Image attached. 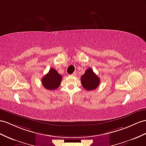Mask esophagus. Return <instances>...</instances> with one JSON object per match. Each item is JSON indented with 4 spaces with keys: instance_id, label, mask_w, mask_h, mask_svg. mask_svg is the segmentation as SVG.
Returning <instances> with one entry per match:
<instances>
[{
    "instance_id": "obj_1",
    "label": "esophagus",
    "mask_w": 146,
    "mask_h": 146,
    "mask_svg": "<svg viewBox=\"0 0 146 146\" xmlns=\"http://www.w3.org/2000/svg\"><path fill=\"white\" fill-rule=\"evenodd\" d=\"M76 72H74L73 74H72V76H76Z\"/></svg>"
}]
</instances>
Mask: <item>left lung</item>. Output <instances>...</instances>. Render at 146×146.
I'll list each match as a JSON object with an SVG mask.
<instances>
[{
	"instance_id": "8db88e82",
	"label": "left lung",
	"mask_w": 146,
	"mask_h": 146,
	"mask_svg": "<svg viewBox=\"0 0 146 146\" xmlns=\"http://www.w3.org/2000/svg\"><path fill=\"white\" fill-rule=\"evenodd\" d=\"M81 84L87 91L94 90L99 86L100 84L99 78L89 68L81 78Z\"/></svg>"
}]
</instances>
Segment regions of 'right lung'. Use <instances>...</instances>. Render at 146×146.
Wrapping results in <instances>:
<instances>
[{
	"mask_svg": "<svg viewBox=\"0 0 146 146\" xmlns=\"http://www.w3.org/2000/svg\"><path fill=\"white\" fill-rule=\"evenodd\" d=\"M62 76L54 68H52L49 72L42 78V84L47 90L57 89L61 83Z\"/></svg>",
	"mask_w": 146,
	"mask_h": 146,
	"instance_id": "right-lung-1",
	"label": "right lung"
}]
</instances>
